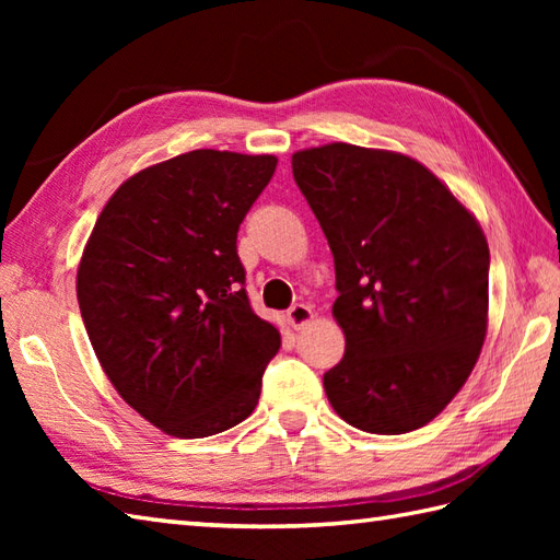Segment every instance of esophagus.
<instances>
[{
    "mask_svg": "<svg viewBox=\"0 0 560 560\" xmlns=\"http://www.w3.org/2000/svg\"><path fill=\"white\" fill-rule=\"evenodd\" d=\"M287 317H289V323H291L293 329H301V327H305L313 319V307L305 305V303H293L289 307Z\"/></svg>",
    "mask_w": 560,
    "mask_h": 560,
    "instance_id": "esophagus-1",
    "label": "esophagus"
}]
</instances>
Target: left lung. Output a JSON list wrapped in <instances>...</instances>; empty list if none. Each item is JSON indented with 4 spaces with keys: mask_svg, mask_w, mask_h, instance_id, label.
<instances>
[{
    "mask_svg": "<svg viewBox=\"0 0 560 560\" xmlns=\"http://www.w3.org/2000/svg\"><path fill=\"white\" fill-rule=\"evenodd\" d=\"M293 177L335 255L331 315L347 337L327 399L365 433L433 421L469 373L489 323V243L438 177L404 153L325 144Z\"/></svg>",
    "mask_w": 560,
    "mask_h": 560,
    "instance_id": "1",
    "label": "left lung"
}]
</instances>
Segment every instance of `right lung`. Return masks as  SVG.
<instances>
[{
    "instance_id": "obj_1",
    "label": "right lung",
    "mask_w": 560,
    "mask_h": 560,
    "mask_svg": "<svg viewBox=\"0 0 560 560\" xmlns=\"http://www.w3.org/2000/svg\"><path fill=\"white\" fill-rule=\"evenodd\" d=\"M277 156L197 149L129 177L83 247L77 299L120 397L175 438H207L255 411L281 347L255 315L237 229Z\"/></svg>"
}]
</instances>
